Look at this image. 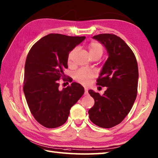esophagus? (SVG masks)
<instances>
[{
  "mask_svg": "<svg viewBox=\"0 0 158 158\" xmlns=\"http://www.w3.org/2000/svg\"><path fill=\"white\" fill-rule=\"evenodd\" d=\"M88 89L87 88H84V95H88Z\"/></svg>",
  "mask_w": 158,
  "mask_h": 158,
  "instance_id": "1",
  "label": "esophagus"
}]
</instances>
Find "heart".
<instances>
[{
	"instance_id": "obj_1",
	"label": "heart",
	"mask_w": 158,
	"mask_h": 158,
	"mask_svg": "<svg viewBox=\"0 0 158 158\" xmlns=\"http://www.w3.org/2000/svg\"><path fill=\"white\" fill-rule=\"evenodd\" d=\"M88 49L91 57L94 56H101L103 53V46L101 43L94 41L90 42L88 45ZM77 52V48H74L70 51L68 55V62L71 63ZM96 73L92 70L88 69H81L75 72L74 78L77 82L83 85H89L96 77Z\"/></svg>"
}]
</instances>
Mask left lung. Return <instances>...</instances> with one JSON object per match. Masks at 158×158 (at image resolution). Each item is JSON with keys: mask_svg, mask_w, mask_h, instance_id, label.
<instances>
[{"mask_svg": "<svg viewBox=\"0 0 158 158\" xmlns=\"http://www.w3.org/2000/svg\"><path fill=\"white\" fill-rule=\"evenodd\" d=\"M93 38L105 45L109 58L96 83L106 87V90L102 96L93 90L88 91L94 99V105L88 110L89 117L95 125L110 128L122 122L135 101L138 64L135 53L119 36L106 33Z\"/></svg>", "mask_w": 158, "mask_h": 158, "instance_id": "obj_1", "label": "left lung"}]
</instances>
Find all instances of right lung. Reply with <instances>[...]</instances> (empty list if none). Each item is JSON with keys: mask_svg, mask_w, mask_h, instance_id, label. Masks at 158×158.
Instances as JSON below:
<instances>
[{"mask_svg": "<svg viewBox=\"0 0 158 158\" xmlns=\"http://www.w3.org/2000/svg\"><path fill=\"white\" fill-rule=\"evenodd\" d=\"M85 36L49 34L32 45L26 60L23 92L30 110L41 125L55 128L64 123L71 107L84 94L76 82L59 90V80L68 68L69 52ZM70 81V78H67Z\"/></svg>", "mask_w": 158, "mask_h": 158, "instance_id": "add662e5", "label": "right lung"}]
</instances>
